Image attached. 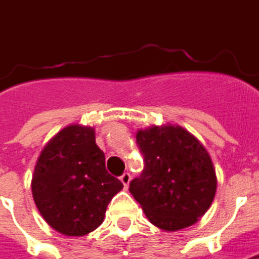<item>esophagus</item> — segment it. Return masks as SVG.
Wrapping results in <instances>:
<instances>
[{"label":"esophagus","instance_id":"esophagus-1","mask_svg":"<svg viewBox=\"0 0 259 259\" xmlns=\"http://www.w3.org/2000/svg\"><path fill=\"white\" fill-rule=\"evenodd\" d=\"M121 182L124 184V187H128L130 185V182H131V174L130 172H124V174L121 175Z\"/></svg>","mask_w":259,"mask_h":259}]
</instances>
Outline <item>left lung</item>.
<instances>
[{
  "mask_svg": "<svg viewBox=\"0 0 259 259\" xmlns=\"http://www.w3.org/2000/svg\"><path fill=\"white\" fill-rule=\"evenodd\" d=\"M145 168L130 184L151 224L180 231L198 221L211 206L217 175L205 147L180 125H152L137 131Z\"/></svg>",
  "mask_w": 259,
  "mask_h": 259,
  "instance_id": "1",
  "label": "left lung"
}]
</instances>
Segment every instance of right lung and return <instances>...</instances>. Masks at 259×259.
Segmentation results:
<instances>
[{"mask_svg":"<svg viewBox=\"0 0 259 259\" xmlns=\"http://www.w3.org/2000/svg\"><path fill=\"white\" fill-rule=\"evenodd\" d=\"M122 182L105 169L95 130L79 124L62 128L36 159L31 191L47 224L67 237L98 228Z\"/></svg>","mask_w":259,"mask_h":259,"instance_id":"obj_1","label":"right lung"}]
</instances>
